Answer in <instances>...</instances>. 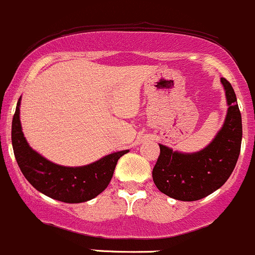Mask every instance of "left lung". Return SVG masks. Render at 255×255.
Here are the masks:
<instances>
[{
  "instance_id": "8db88e82",
  "label": "left lung",
  "mask_w": 255,
  "mask_h": 255,
  "mask_svg": "<svg viewBox=\"0 0 255 255\" xmlns=\"http://www.w3.org/2000/svg\"><path fill=\"white\" fill-rule=\"evenodd\" d=\"M228 110L225 124L209 146L196 153H179L159 145L152 178L159 191L182 201H195L221 188L235 169L242 142V117L232 86L224 77Z\"/></svg>"
}]
</instances>
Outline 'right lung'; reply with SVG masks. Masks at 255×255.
Returning a JSON list of instances; mask_svg holds the SVG:
<instances>
[{"label": "right lung", "instance_id": "1", "mask_svg": "<svg viewBox=\"0 0 255 255\" xmlns=\"http://www.w3.org/2000/svg\"><path fill=\"white\" fill-rule=\"evenodd\" d=\"M20 98L12 120V146L17 163L25 179L40 193L69 204L85 203L108 186L118 159L127 151L114 152L83 167H62L31 149L22 132L19 120Z\"/></svg>", "mask_w": 255, "mask_h": 255}]
</instances>
